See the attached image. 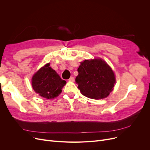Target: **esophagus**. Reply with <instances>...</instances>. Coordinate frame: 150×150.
I'll return each instance as SVG.
<instances>
[{"mask_svg":"<svg viewBox=\"0 0 150 150\" xmlns=\"http://www.w3.org/2000/svg\"><path fill=\"white\" fill-rule=\"evenodd\" d=\"M69 81H75L74 77L71 76V77L69 78Z\"/></svg>","mask_w":150,"mask_h":150,"instance_id":"obj_1","label":"esophagus"}]
</instances>
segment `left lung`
I'll list each match as a JSON object with an SVG mask.
<instances>
[{
	"instance_id": "obj_1",
	"label": "left lung",
	"mask_w": 150,
	"mask_h": 150,
	"mask_svg": "<svg viewBox=\"0 0 150 150\" xmlns=\"http://www.w3.org/2000/svg\"><path fill=\"white\" fill-rule=\"evenodd\" d=\"M78 88L86 97L99 100L107 97L115 83L113 71L100 59L85 60L78 68Z\"/></svg>"
}]
</instances>
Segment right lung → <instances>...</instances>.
Here are the masks:
<instances>
[{
  "label": "right lung",
  "mask_w": 150,
  "mask_h": 150,
  "mask_svg": "<svg viewBox=\"0 0 150 150\" xmlns=\"http://www.w3.org/2000/svg\"><path fill=\"white\" fill-rule=\"evenodd\" d=\"M66 83L62 80L51 67L45 64L39 69L32 78V87L39 96L47 98H53L58 96L62 88Z\"/></svg>",
  "instance_id": "obj_1"
}]
</instances>
